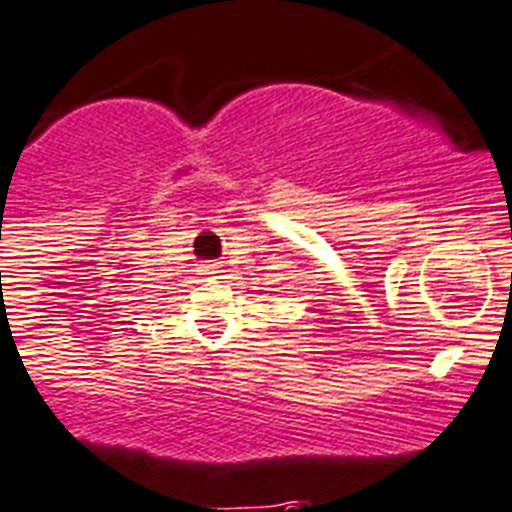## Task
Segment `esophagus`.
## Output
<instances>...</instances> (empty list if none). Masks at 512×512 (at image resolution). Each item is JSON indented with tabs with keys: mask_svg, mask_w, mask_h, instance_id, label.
<instances>
[{
	"mask_svg": "<svg viewBox=\"0 0 512 512\" xmlns=\"http://www.w3.org/2000/svg\"><path fill=\"white\" fill-rule=\"evenodd\" d=\"M206 269H209V274H214V272H217V266H206Z\"/></svg>",
	"mask_w": 512,
	"mask_h": 512,
	"instance_id": "obj_1",
	"label": "esophagus"
}]
</instances>
